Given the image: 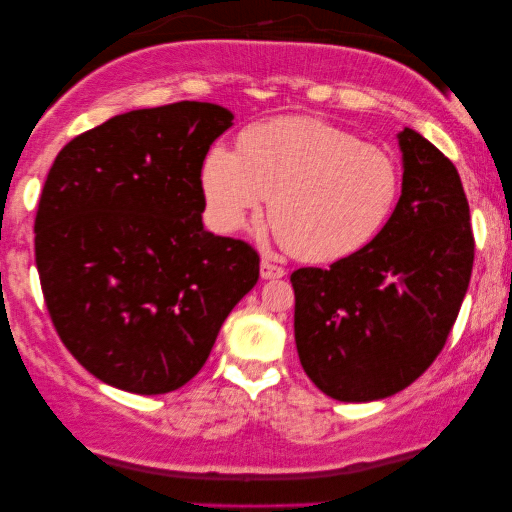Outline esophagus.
<instances>
[{
    "label": "esophagus",
    "mask_w": 512,
    "mask_h": 512,
    "mask_svg": "<svg viewBox=\"0 0 512 512\" xmlns=\"http://www.w3.org/2000/svg\"><path fill=\"white\" fill-rule=\"evenodd\" d=\"M286 275L284 268H279L272 261H261V279H282Z\"/></svg>",
    "instance_id": "34e87169"
}]
</instances>
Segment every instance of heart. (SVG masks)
<instances>
[{"mask_svg":"<svg viewBox=\"0 0 512 512\" xmlns=\"http://www.w3.org/2000/svg\"><path fill=\"white\" fill-rule=\"evenodd\" d=\"M240 151L216 144L200 170L209 219L240 230L265 198L279 240L307 263L361 251L387 226L401 170L387 151L314 116H279L242 130Z\"/></svg>","mask_w":512,"mask_h":512,"instance_id":"heart-1","label":"heart"}]
</instances>
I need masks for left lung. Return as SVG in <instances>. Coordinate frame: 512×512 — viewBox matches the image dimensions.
Listing matches in <instances>:
<instances>
[{
    "instance_id": "8db88e82",
    "label": "left lung",
    "mask_w": 512,
    "mask_h": 512,
    "mask_svg": "<svg viewBox=\"0 0 512 512\" xmlns=\"http://www.w3.org/2000/svg\"><path fill=\"white\" fill-rule=\"evenodd\" d=\"M396 137L401 198L382 233L328 270L291 275L300 363L335 401H380L415 382L471 282L475 244L457 167L412 128Z\"/></svg>"
}]
</instances>
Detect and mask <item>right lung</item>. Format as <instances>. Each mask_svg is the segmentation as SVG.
Masks as SVG:
<instances>
[{"instance_id":"1","label":"right lung","mask_w":512,"mask_h":512,"mask_svg":"<svg viewBox=\"0 0 512 512\" xmlns=\"http://www.w3.org/2000/svg\"><path fill=\"white\" fill-rule=\"evenodd\" d=\"M233 118L188 100L125 111L74 137L48 172L34 221L46 307L111 387H184L258 282L256 251L202 223V160Z\"/></svg>"}]
</instances>
